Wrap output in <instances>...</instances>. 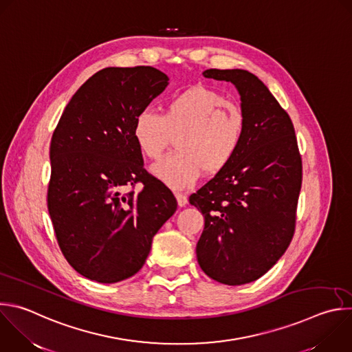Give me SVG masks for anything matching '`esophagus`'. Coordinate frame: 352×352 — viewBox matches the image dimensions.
<instances>
[{
  "mask_svg": "<svg viewBox=\"0 0 352 352\" xmlns=\"http://www.w3.org/2000/svg\"><path fill=\"white\" fill-rule=\"evenodd\" d=\"M175 197H177V201H178V206H179V207H184V206L188 203L186 195H184V193H181V192H175Z\"/></svg>",
  "mask_w": 352,
  "mask_h": 352,
  "instance_id": "esophagus-1",
  "label": "esophagus"
}]
</instances>
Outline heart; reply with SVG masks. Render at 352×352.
<instances>
[{
  "mask_svg": "<svg viewBox=\"0 0 352 352\" xmlns=\"http://www.w3.org/2000/svg\"><path fill=\"white\" fill-rule=\"evenodd\" d=\"M131 133L140 152L151 160L160 159L177 135L178 152L152 171L167 185L182 189L197 182L204 171L218 174L235 159L246 134V116L223 94L196 85L173 95L162 114L141 110Z\"/></svg>",
  "mask_w": 352,
  "mask_h": 352,
  "instance_id": "obj_1",
  "label": "heart"
}]
</instances>
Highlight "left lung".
<instances>
[{
  "instance_id": "left-lung-1",
  "label": "left lung",
  "mask_w": 352,
  "mask_h": 352,
  "mask_svg": "<svg viewBox=\"0 0 352 352\" xmlns=\"http://www.w3.org/2000/svg\"><path fill=\"white\" fill-rule=\"evenodd\" d=\"M203 76L235 85L246 116L235 159L189 197L204 217L196 246L200 268L238 286L261 278L287 250L302 163L289 114L257 76L242 69H208Z\"/></svg>"
}]
</instances>
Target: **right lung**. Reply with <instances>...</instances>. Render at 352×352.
I'll return each instance as SVG.
<instances>
[{"mask_svg":"<svg viewBox=\"0 0 352 352\" xmlns=\"http://www.w3.org/2000/svg\"><path fill=\"white\" fill-rule=\"evenodd\" d=\"M167 85L151 66L102 69L72 96L52 134L48 211L65 258L91 280L135 275L177 210L173 192L144 168L131 133Z\"/></svg>","mask_w":352,"mask_h":352,"instance_id":"right-lung-1","label":"right lung"}]
</instances>
